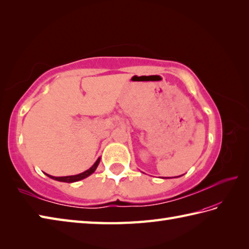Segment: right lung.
Wrapping results in <instances>:
<instances>
[{
	"label": "right lung",
	"mask_w": 249,
	"mask_h": 249,
	"mask_svg": "<svg viewBox=\"0 0 249 249\" xmlns=\"http://www.w3.org/2000/svg\"><path fill=\"white\" fill-rule=\"evenodd\" d=\"M99 162H100V158H99L96 163L92 165V166L87 169L86 171H84V173L82 174H79V175H75V176H68V177H53V176H50V175H47L48 177H50V178H52L54 180H57V181H62V182H68V183H71V182H75V181H79V180H82L86 178V177L90 176L93 171L96 170V168L98 167V164Z\"/></svg>",
	"instance_id": "1"
}]
</instances>
